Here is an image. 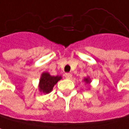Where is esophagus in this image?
<instances>
[{"instance_id":"1","label":"esophagus","mask_w":129,"mask_h":129,"mask_svg":"<svg viewBox=\"0 0 129 129\" xmlns=\"http://www.w3.org/2000/svg\"><path fill=\"white\" fill-rule=\"evenodd\" d=\"M65 77L66 79H71L73 78V75L71 73H66L65 74Z\"/></svg>"}]
</instances>
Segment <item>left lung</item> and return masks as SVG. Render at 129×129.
<instances>
[{"label":"left lung","instance_id":"obj_1","mask_svg":"<svg viewBox=\"0 0 129 129\" xmlns=\"http://www.w3.org/2000/svg\"><path fill=\"white\" fill-rule=\"evenodd\" d=\"M84 81L85 82V83H88V84H89L91 82V80H90L89 78H85L84 79Z\"/></svg>","mask_w":129,"mask_h":129}]
</instances>
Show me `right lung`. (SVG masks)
I'll use <instances>...</instances> for the list:
<instances>
[{
  "label": "right lung",
  "mask_w": 129,
  "mask_h": 129,
  "mask_svg": "<svg viewBox=\"0 0 129 129\" xmlns=\"http://www.w3.org/2000/svg\"><path fill=\"white\" fill-rule=\"evenodd\" d=\"M62 79L61 76H50L48 73H43L41 74L40 81H39V91L44 94L50 93L53 86L57 83L59 80Z\"/></svg>",
  "instance_id": "add662e5"
}]
</instances>
